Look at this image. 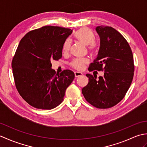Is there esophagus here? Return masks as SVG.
I'll return each instance as SVG.
<instances>
[{
    "label": "esophagus",
    "instance_id": "esophagus-1",
    "mask_svg": "<svg viewBox=\"0 0 147 147\" xmlns=\"http://www.w3.org/2000/svg\"><path fill=\"white\" fill-rule=\"evenodd\" d=\"M82 75H83V73H81V72H78V71L74 72V76H75L76 78H78Z\"/></svg>",
    "mask_w": 147,
    "mask_h": 147
}]
</instances>
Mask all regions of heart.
<instances>
[{"label":"heart","mask_w":147,"mask_h":147,"mask_svg":"<svg viewBox=\"0 0 147 147\" xmlns=\"http://www.w3.org/2000/svg\"><path fill=\"white\" fill-rule=\"evenodd\" d=\"M74 36L78 41L81 42L82 44L88 46L89 51L92 54H95L97 50V44L95 42V35L93 31L87 27L81 28L76 30L74 33ZM71 45L70 41L66 40L62 46V52L67 53L69 50ZM88 63V60L86 58L76 59L71 62V65L77 70H82L85 65Z\"/></svg>","instance_id":"obj_1"}]
</instances>
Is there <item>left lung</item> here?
Returning <instances> with one entry per match:
<instances>
[{
  "mask_svg": "<svg viewBox=\"0 0 147 147\" xmlns=\"http://www.w3.org/2000/svg\"><path fill=\"white\" fill-rule=\"evenodd\" d=\"M100 49L88 71H104V76L96 80L95 74H86L88 83L82 89L86 100L98 109L117 104L128 90L135 71L131 49L124 37L111 26H99Z\"/></svg>",
  "mask_w": 147,
  "mask_h": 147,
  "instance_id": "8db88e82",
  "label": "left lung"
}]
</instances>
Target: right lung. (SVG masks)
I'll return each mask as SVG.
<instances>
[{
	"label": "right lung",
	"mask_w": 147,
	"mask_h": 147,
	"mask_svg": "<svg viewBox=\"0 0 147 147\" xmlns=\"http://www.w3.org/2000/svg\"><path fill=\"white\" fill-rule=\"evenodd\" d=\"M73 30L45 26L30 31L19 43L12 61L16 87L28 104L40 109L61 104L74 78L69 69L55 74L52 61L62 57V46Z\"/></svg>",
	"instance_id": "obj_1"
}]
</instances>
